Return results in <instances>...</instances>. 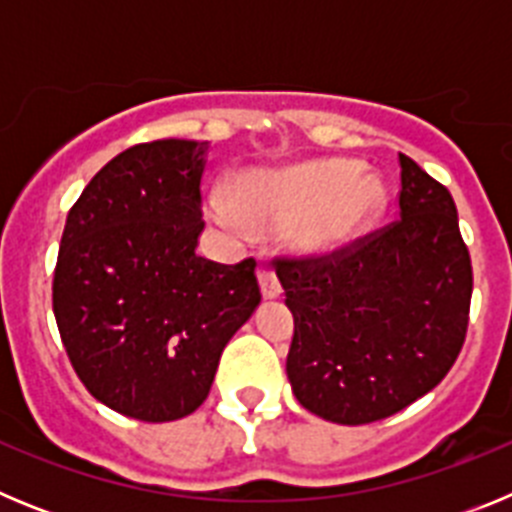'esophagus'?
Returning a JSON list of instances; mask_svg holds the SVG:
<instances>
[{"instance_id":"esophagus-1","label":"esophagus","mask_w":512,"mask_h":512,"mask_svg":"<svg viewBox=\"0 0 512 512\" xmlns=\"http://www.w3.org/2000/svg\"><path fill=\"white\" fill-rule=\"evenodd\" d=\"M259 284H261V295H264L266 300H274V297H279V292H282L279 277L274 274V269H269V266H261L259 269Z\"/></svg>"}]
</instances>
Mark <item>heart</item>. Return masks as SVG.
<instances>
[{
    "instance_id": "heart-1",
    "label": "heart",
    "mask_w": 512,
    "mask_h": 512,
    "mask_svg": "<svg viewBox=\"0 0 512 512\" xmlns=\"http://www.w3.org/2000/svg\"><path fill=\"white\" fill-rule=\"evenodd\" d=\"M384 205L387 189L382 179L364 174L348 158H323L287 171L246 174L238 182V194L212 189L205 210L217 228L233 235L297 223V248L328 251L364 233Z\"/></svg>"
}]
</instances>
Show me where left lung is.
Wrapping results in <instances>:
<instances>
[{
    "instance_id": "1",
    "label": "left lung",
    "mask_w": 512,
    "mask_h": 512,
    "mask_svg": "<svg viewBox=\"0 0 512 512\" xmlns=\"http://www.w3.org/2000/svg\"><path fill=\"white\" fill-rule=\"evenodd\" d=\"M287 377L330 423L390 418L441 382L469 325L472 259L449 189L400 153V217L323 256L282 259Z\"/></svg>"
}]
</instances>
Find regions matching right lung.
<instances>
[{"mask_svg": "<svg viewBox=\"0 0 512 512\" xmlns=\"http://www.w3.org/2000/svg\"><path fill=\"white\" fill-rule=\"evenodd\" d=\"M207 143L153 140L94 174L69 210L53 312L92 397L143 423L194 413L225 343L261 302L256 261L215 264L200 182Z\"/></svg>", "mask_w": 512, "mask_h": 512, "instance_id": "add662e5", "label": "right lung"}]
</instances>
